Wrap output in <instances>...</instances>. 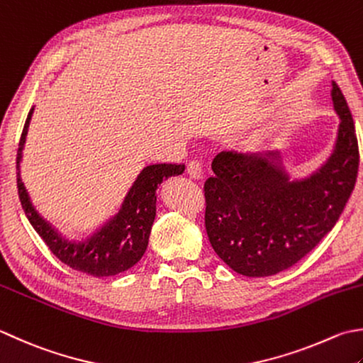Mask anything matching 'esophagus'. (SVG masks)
Here are the masks:
<instances>
[{"label":"esophagus","mask_w":363,"mask_h":363,"mask_svg":"<svg viewBox=\"0 0 363 363\" xmlns=\"http://www.w3.org/2000/svg\"><path fill=\"white\" fill-rule=\"evenodd\" d=\"M187 173L194 179H201L203 177V165L198 160H190L187 163Z\"/></svg>","instance_id":"34e87169"}]
</instances>
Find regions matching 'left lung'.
Returning <instances> with one entry per match:
<instances>
[{"mask_svg":"<svg viewBox=\"0 0 363 363\" xmlns=\"http://www.w3.org/2000/svg\"><path fill=\"white\" fill-rule=\"evenodd\" d=\"M340 118L329 159L303 179H289L280 154L222 151L204 182L209 242L234 272L269 277L313 250L345 209L356 186L359 145L342 89L332 82Z\"/></svg>","mask_w":363,"mask_h":363,"instance_id":"obj_1","label":"left lung"}]
</instances>
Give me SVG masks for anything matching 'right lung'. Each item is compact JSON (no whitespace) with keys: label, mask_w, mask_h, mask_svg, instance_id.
Here are the masks:
<instances>
[{"label":"right lung","mask_w":363,"mask_h":363,"mask_svg":"<svg viewBox=\"0 0 363 363\" xmlns=\"http://www.w3.org/2000/svg\"><path fill=\"white\" fill-rule=\"evenodd\" d=\"M34 108L30 110L17 151V189L25 214L35 233L44 239L56 258L78 272L92 277H111L133 267L143 257L155 218V190L169 176L182 174L186 165L157 163L143 168L115 217L84 240L64 239L47 220L42 218L28 196L20 177L21 151Z\"/></svg>","instance_id":"add662e5"}]
</instances>
